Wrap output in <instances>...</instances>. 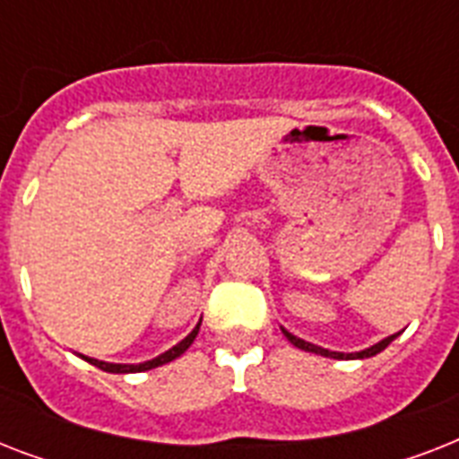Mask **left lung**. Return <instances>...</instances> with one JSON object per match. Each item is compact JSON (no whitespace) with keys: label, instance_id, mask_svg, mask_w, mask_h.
<instances>
[{"label":"left lung","instance_id":"obj_1","mask_svg":"<svg viewBox=\"0 0 459 459\" xmlns=\"http://www.w3.org/2000/svg\"><path fill=\"white\" fill-rule=\"evenodd\" d=\"M283 331V335H286L288 341L293 342L295 348L305 350V352H314V355H321V357H333V359H364V357H374L378 355L381 350H385L388 345H391V341L395 338V335H388V338H384L381 342H377V345H371V348L362 350V352H333V350H326V348H319V345H314V342H307L302 341V338H298V335L288 333L286 328H281Z\"/></svg>","mask_w":459,"mask_h":459}]
</instances>
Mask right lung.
Instances as JSON below:
<instances>
[{
    "mask_svg": "<svg viewBox=\"0 0 459 459\" xmlns=\"http://www.w3.org/2000/svg\"><path fill=\"white\" fill-rule=\"evenodd\" d=\"M202 324V321H200ZM200 324L190 331V333L183 338V341L178 342V345H173L171 350H166L164 355H159L154 357V359H150V362H143V364H111V362H102V359H95V357H85L81 355L85 362L90 364H95L97 369H102V371H109V374H138V371H147V369H154V367H161V364L166 362H173L176 357H180L183 352H186L190 345H193L195 341V335H197V331H200Z\"/></svg>",
    "mask_w": 459,
    "mask_h": 459,
    "instance_id": "add662e5",
    "label": "right lung"
}]
</instances>
